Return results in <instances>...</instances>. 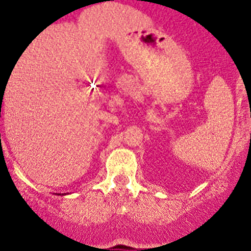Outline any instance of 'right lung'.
Wrapping results in <instances>:
<instances>
[{
    "label": "right lung",
    "mask_w": 251,
    "mask_h": 251,
    "mask_svg": "<svg viewBox=\"0 0 251 251\" xmlns=\"http://www.w3.org/2000/svg\"><path fill=\"white\" fill-rule=\"evenodd\" d=\"M58 194V193H57ZM63 194H64V193H63ZM63 194H62V196H63ZM58 196H59V194H58Z\"/></svg>",
    "instance_id": "right-lung-1"
}]
</instances>
